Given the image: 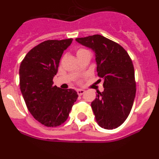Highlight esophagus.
<instances>
[{
	"instance_id": "34e87169",
	"label": "esophagus",
	"mask_w": 159,
	"mask_h": 159,
	"mask_svg": "<svg viewBox=\"0 0 159 159\" xmlns=\"http://www.w3.org/2000/svg\"><path fill=\"white\" fill-rule=\"evenodd\" d=\"M84 92H85V91H84V90H82V89L77 90V94H78L79 95H82L83 94H84Z\"/></svg>"
}]
</instances>
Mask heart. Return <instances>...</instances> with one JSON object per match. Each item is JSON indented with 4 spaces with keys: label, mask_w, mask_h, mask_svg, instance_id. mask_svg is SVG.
I'll return each instance as SVG.
<instances>
[{
    "label": "heart",
    "mask_w": 159,
    "mask_h": 159,
    "mask_svg": "<svg viewBox=\"0 0 159 159\" xmlns=\"http://www.w3.org/2000/svg\"><path fill=\"white\" fill-rule=\"evenodd\" d=\"M76 55L78 57H83V56H86V55H89V56H91V52L86 48H80L77 49Z\"/></svg>",
    "instance_id": "heart-1"
}]
</instances>
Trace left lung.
Segmentation results:
<instances>
[{
	"label": "left lung",
	"instance_id": "obj_1",
	"mask_svg": "<svg viewBox=\"0 0 159 159\" xmlns=\"http://www.w3.org/2000/svg\"><path fill=\"white\" fill-rule=\"evenodd\" d=\"M77 42L95 52L97 73L103 80L102 92H97L92 102L95 119L101 127L116 129L131 111L136 93L134 65L127 52L116 42L101 35L76 38Z\"/></svg>",
	"mask_w": 159,
	"mask_h": 159
}]
</instances>
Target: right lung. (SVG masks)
<instances>
[{
  "label": "right lung",
  "instance_id": "obj_1",
  "mask_svg": "<svg viewBox=\"0 0 159 159\" xmlns=\"http://www.w3.org/2000/svg\"><path fill=\"white\" fill-rule=\"evenodd\" d=\"M72 39L48 40L32 48L20 66V88L28 110L46 127L63 124L78 98L73 89L53 85L60 60Z\"/></svg>",
  "mask_w": 159,
  "mask_h": 159
}]
</instances>
